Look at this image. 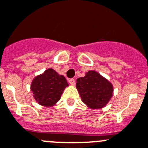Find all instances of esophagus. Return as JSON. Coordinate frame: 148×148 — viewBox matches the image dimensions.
I'll use <instances>...</instances> for the list:
<instances>
[{"label": "esophagus", "instance_id": "34e87169", "mask_svg": "<svg viewBox=\"0 0 148 148\" xmlns=\"http://www.w3.org/2000/svg\"><path fill=\"white\" fill-rule=\"evenodd\" d=\"M69 82L70 85H75V80H74V79H70L69 80Z\"/></svg>", "mask_w": 148, "mask_h": 148}]
</instances>
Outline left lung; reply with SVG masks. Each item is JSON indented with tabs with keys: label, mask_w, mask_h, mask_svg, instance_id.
<instances>
[{
	"label": "left lung",
	"mask_w": 148,
	"mask_h": 148,
	"mask_svg": "<svg viewBox=\"0 0 148 148\" xmlns=\"http://www.w3.org/2000/svg\"><path fill=\"white\" fill-rule=\"evenodd\" d=\"M76 88L85 105L90 109L105 107L113 96L114 88L110 81L96 71H88L77 79Z\"/></svg>",
	"instance_id": "left-lung-1"
}]
</instances>
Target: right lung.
<instances>
[{"mask_svg":"<svg viewBox=\"0 0 148 148\" xmlns=\"http://www.w3.org/2000/svg\"><path fill=\"white\" fill-rule=\"evenodd\" d=\"M68 86L69 84L64 76L49 68L33 79L30 90L38 104L51 107L60 100L65 88Z\"/></svg>","mask_w":148,"mask_h":148,"instance_id":"right-lung-1","label":"right lung"}]
</instances>
